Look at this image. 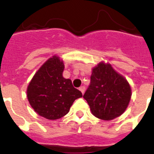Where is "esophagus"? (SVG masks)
Returning a JSON list of instances; mask_svg holds the SVG:
<instances>
[{"label": "esophagus", "mask_w": 154, "mask_h": 154, "mask_svg": "<svg viewBox=\"0 0 154 154\" xmlns=\"http://www.w3.org/2000/svg\"><path fill=\"white\" fill-rule=\"evenodd\" d=\"M79 90L81 92H82V94H83L85 93V86H81L79 88Z\"/></svg>", "instance_id": "1"}]
</instances>
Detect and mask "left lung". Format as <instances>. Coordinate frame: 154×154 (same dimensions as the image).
<instances>
[{
  "mask_svg": "<svg viewBox=\"0 0 154 154\" xmlns=\"http://www.w3.org/2000/svg\"><path fill=\"white\" fill-rule=\"evenodd\" d=\"M92 113L101 120H112L126 109L131 89L122 75L110 65L100 63L93 69L90 85L83 96Z\"/></svg>",
  "mask_w": 154,
  "mask_h": 154,
  "instance_id": "left-lung-1",
  "label": "left lung"
}]
</instances>
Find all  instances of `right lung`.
I'll use <instances>...</instances> for the list:
<instances>
[{
	"mask_svg": "<svg viewBox=\"0 0 154 154\" xmlns=\"http://www.w3.org/2000/svg\"><path fill=\"white\" fill-rule=\"evenodd\" d=\"M64 63L54 56L35 73L27 89L30 105L40 116L49 120L59 119L69 111L81 91L73 87L72 81L62 76Z\"/></svg>",
	"mask_w": 154,
	"mask_h": 154,
	"instance_id": "right-lung-1",
	"label": "right lung"
}]
</instances>
